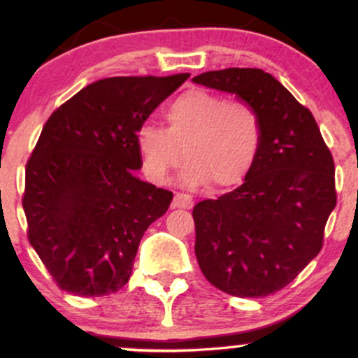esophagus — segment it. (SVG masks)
Here are the masks:
<instances>
[{"mask_svg": "<svg viewBox=\"0 0 358 358\" xmlns=\"http://www.w3.org/2000/svg\"><path fill=\"white\" fill-rule=\"evenodd\" d=\"M173 207L175 208H192L193 207V199L190 195L176 193L175 199H173Z\"/></svg>", "mask_w": 358, "mask_h": 358, "instance_id": "34e87169", "label": "esophagus"}]
</instances>
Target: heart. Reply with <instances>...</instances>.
Returning a JSON list of instances; mask_svg holds the SVG:
<instances>
[{
    "mask_svg": "<svg viewBox=\"0 0 358 358\" xmlns=\"http://www.w3.org/2000/svg\"><path fill=\"white\" fill-rule=\"evenodd\" d=\"M165 117L168 129L143 124L136 134L143 170L153 182H165L185 156L190 163L182 182L190 188L212 183L224 192L248 178L262 143V121L252 104L193 89L166 106Z\"/></svg>",
    "mask_w": 358,
    "mask_h": 358,
    "instance_id": "obj_1",
    "label": "heart"
}]
</instances>
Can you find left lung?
Returning <instances> with one entry per match:
<instances>
[{
  "label": "left lung",
  "instance_id": "obj_1",
  "mask_svg": "<svg viewBox=\"0 0 358 358\" xmlns=\"http://www.w3.org/2000/svg\"><path fill=\"white\" fill-rule=\"evenodd\" d=\"M195 84L236 94L257 109L262 143L241 187L193 207L195 256L224 293L264 298L318 256L336 205L335 163L313 114L261 69H224Z\"/></svg>",
  "mask_w": 358,
  "mask_h": 358
}]
</instances>
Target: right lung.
<instances>
[{"label": "right lung", "instance_id": "obj_1", "mask_svg": "<svg viewBox=\"0 0 358 358\" xmlns=\"http://www.w3.org/2000/svg\"><path fill=\"white\" fill-rule=\"evenodd\" d=\"M190 73L109 77L52 113L24 171L28 241L60 289L106 296L129 281L173 193L141 182L136 134Z\"/></svg>", "mask_w": 358, "mask_h": 358}]
</instances>
